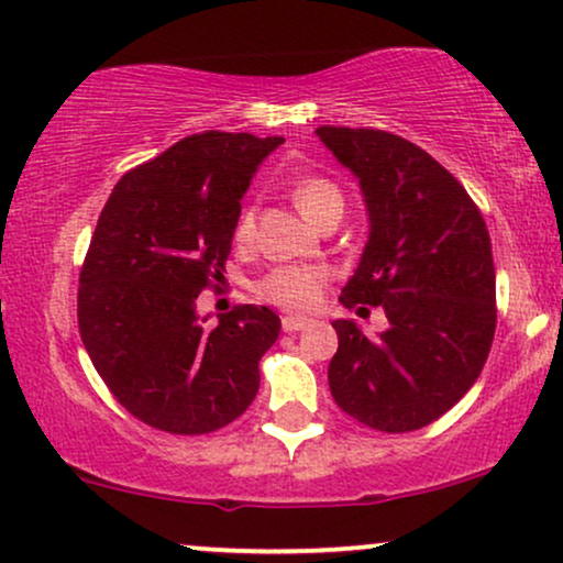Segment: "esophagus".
<instances>
[{
	"instance_id": "1",
	"label": "esophagus",
	"mask_w": 563,
	"mask_h": 563,
	"mask_svg": "<svg viewBox=\"0 0 563 563\" xmlns=\"http://www.w3.org/2000/svg\"><path fill=\"white\" fill-rule=\"evenodd\" d=\"M309 327V319L303 317H283V332H301Z\"/></svg>"
}]
</instances>
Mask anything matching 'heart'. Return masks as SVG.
<instances>
[{
    "label": "heart",
    "mask_w": 563,
    "mask_h": 563,
    "mask_svg": "<svg viewBox=\"0 0 563 563\" xmlns=\"http://www.w3.org/2000/svg\"><path fill=\"white\" fill-rule=\"evenodd\" d=\"M294 200L306 219L311 223L319 219L324 208L342 203V192L334 183L324 177H303L298 179L294 187ZM254 231V216L252 211H242L234 227V239L239 244L250 242ZM257 294L265 301L280 306L288 311H311L317 309L324 294V273L317 267H298L286 265L275 267L257 283Z\"/></svg>",
    "instance_id": "1"
}]
</instances>
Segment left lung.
Listing matches in <instances>:
<instances>
[{"mask_svg": "<svg viewBox=\"0 0 563 563\" xmlns=\"http://www.w3.org/2000/svg\"><path fill=\"white\" fill-rule=\"evenodd\" d=\"M357 177L368 242L340 301L384 306L388 329L365 336L336 319L329 391L380 432L434 422L476 384L497 327V275L486 223L463 185L411 141L373 129H317ZM368 311V309H360Z\"/></svg>", "mask_w": 563, "mask_h": 563, "instance_id": "left-lung-1", "label": "left lung"}]
</instances>
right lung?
Instances as JSON below:
<instances>
[{"instance_id": "obj_1", "label": "right lung", "mask_w": 563, "mask_h": 563, "mask_svg": "<svg viewBox=\"0 0 563 563\" xmlns=\"http://www.w3.org/2000/svg\"><path fill=\"white\" fill-rule=\"evenodd\" d=\"M280 144L195 133L125 172L97 219L79 273V334L120 407L148 427L206 434L257 396L280 319L250 303L206 327L198 296L223 277L244 192Z\"/></svg>"}]
</instances>
